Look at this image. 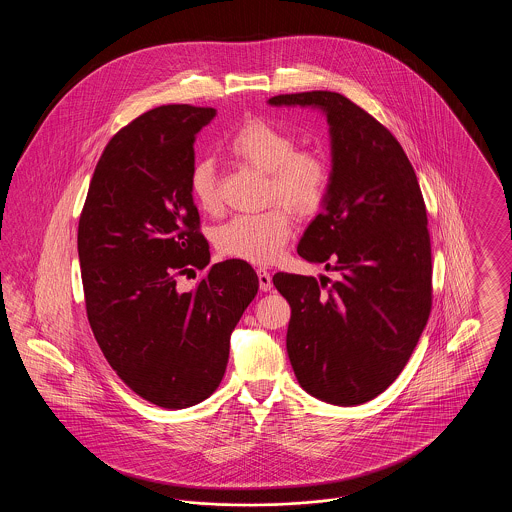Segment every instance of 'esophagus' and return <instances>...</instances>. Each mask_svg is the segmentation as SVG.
Masks as SVG:
<instances>
[{"label": "esophagus", "mask_w": 512, "mask_h": 512, "mask_svg": "<svg viewBox=\"0 0 512 512\" xmlns=\"http://www.w3.org/2000/svg\"><path fill=\"white\" fill-rule=\"evenodd\" d=\"M257 276H259V288L261 292H270L272 288V276L267 268H257Z\"/></svg>", "instance_id": "34e87169"}]
</instances>
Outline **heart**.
<instances>
[{"label": "heart", "instance_id": "heart-1", "mask_svg": "<svg viewBox=\"0 0 512 512\" xmlns=\"http://www.w3.org/2000/svg\"><path fill=\"white\" fill-rule=\"evenodd\" d=\"M228 151L255 171L267 174V199H276L297 215L317 211L328 190L330 167L324 155L313 149H297L286 130L263 119H253L230 138ZM190 192L205 213L220 207L215 165L199 159L190 172ZM292 236V220L282 207L261 213L238 215L215 232L220 253L249 263L276 261Z\"/></svg>", "mask_w": 512, "mask_h": 512}]
</instances>
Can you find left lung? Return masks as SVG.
Instances as JSON below:
<instances>
[{
  "instance_id": "left-lung-1",
  "label": "left lung",
  "mask_w": 512,
  "mask_h": 512,
  "mask_svg": "<svg viewBox=\"0 0 512 512\" xmlns=\"http://www.w3.org/2000/svg\"><path fill=\"white\" fill-rule=\"evenodd\" d=\"M311 107L328 121L332 171L297 253L340 272H276L290 307L286 347L299 386L351 407L386 390L407 365L432 309V249L422 192L403 147L374 117L336 92L268 99Z\"/></svg>"
}]
</instances>
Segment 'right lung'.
Listing matches in <instances>:
<instances>
[{
	"label": "right lung",
	"mask_w": 512,
	"mask_h": 512,
	"mask_svg": "<svg viewBox=\"0 0 512 512\" xmlns=\"http://www.w3.org/2000/svg\"><path fill=\"white\" fill-rule=\"evenodd\" d=\"M215 115L161 105L124 126L99 157L78 222L92 332L122 382L163 409L219 388L230 336L259 290L242 259L207 268L190 292L176 286L211 259L190 172L195 134Z\"/></svg>",
	"instance_id": "obj_1"
}]
</instances>
